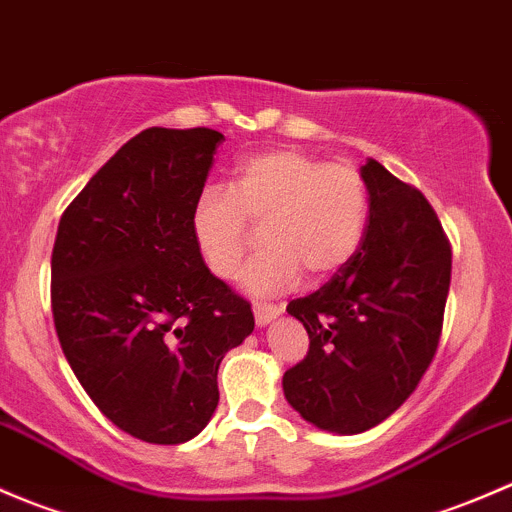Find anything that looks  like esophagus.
Returning <instances> with one entry per match:
<instances>
[{"label":"esophagus","instance_id":"34e87169","mask_svg":"<svg viewBox=\"0 0 512 512\" xmlns=\"http://www.w3.org/2000/svg\"><path fill=\"white\" fill-rule=\"evenodd\" d=\"M281 305H273V303H254V315H256V323L258 325H266V323H271L273 318H276V315H281Z\"/></svg>","mask_w":512,"mask_h":512}]
</instances>
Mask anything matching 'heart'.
I'll return each instance as SVG.
<instances>
[{
  "label": "heart",
  "instance_id": "b5f03b06",
  "mask_svg": "<svg viewBox=\"0 0 512 512\" xmlns=\"http://www.w3.org/2000/svg\"><path fill=\"white\" fill-rule=\"evenodd\" d=\"M370 187L350 162H323L295 147L256 152L234 167L229 187L207 184L192 207V236L209 271L234 278L261 226L263 246L244 271L251 293H281L328 278L360 251Z\"/></svg>",
  "mask_w": 512,
  "mask_h": 512
}]
</instances>
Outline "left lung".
I'll use <instances>...</instances> for the list:
<instances>
[{
  "label": "left lung",
  "instance_id": "8db88e82",
  "mask_svg": "<svg viewBox=\"0 0 512 512\" xmlns=\"http://www.w3.org/2000/svg\"><path fill=\"white\" fill-rule=\"evenodd\" d=\"M362 175L370 221L360 251L286 308L310 347L283 374V392L305 421L335 434L372 429L412 397L439 347L451 286V244L424 194L377 160Z\"/></svg>",
  "mask_w": 512,
  "mask_h": 512
}]
</instances>
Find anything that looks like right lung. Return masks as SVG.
<instances>
[{
    "mask_svg": "<svg viewBox=\"0 0 512 512\" xmlns=\"http://www.w3.org/2000/svg\"><path fill=\"white\" fill-rule=\"evenodd\" d=\"M224 135L147 128L66 207L51 254V313L68 365L118 429L147 444L197 436L217 372L254 330L249 300L214 276L192 207Z\"/></svg>",
    "mask_w": 512,
    "mask_h": 512,
    "instance_id": "add662e5",
    "label": "right lung"
}]
</instances>
